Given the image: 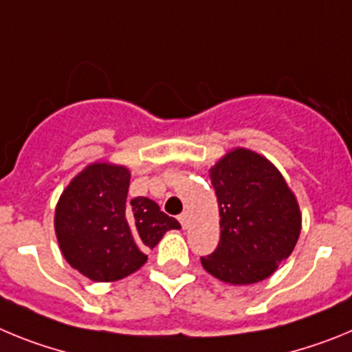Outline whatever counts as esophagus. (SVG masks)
Wrapping results in <instances>:
<instances>
[{"instance_id":"esophagus-1","label":"esophagus","mask_w":352,"mask_h":352,"mask_svg":"<svg viewBox=\"0 0 352 352\" xmlns=\"http://www.w3.org/2000/svg\"><path fill=\"white\" fill-rule=\"evenodd\" d=\"M178 220H179V223H182L183 229H185L186 223H188V214H186V213H182V214H179V217H178Z\"/></svg>"}]
</instances>
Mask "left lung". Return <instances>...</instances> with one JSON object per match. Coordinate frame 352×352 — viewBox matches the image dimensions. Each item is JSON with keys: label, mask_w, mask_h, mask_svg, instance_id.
I'll use <instances>...</instances> for the list:
<instances>
[{"label": "left lung", "mask_w": 352, "mask_h": 352, "mask_svg": "<svg viewBox=\"0 0 352 352\" xmlns=\"http://www.w3.org/2000/svg\"><path fill=\"white\" fill-rule=\"evenodd\" d=\"M220 208V241L201 257L204 270L227 284H256L291 256L301 231L294 194L261 155L234 149L210 170Z\"/></svg>", "instance_id": "8db88e82"}]
</instances>
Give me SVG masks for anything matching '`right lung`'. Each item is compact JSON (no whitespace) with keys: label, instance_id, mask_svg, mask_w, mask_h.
Masks as SVG:
<instances>
[{"label":"right lung","instance_id":"add662e5","mask_svg":"<svg viewBox=\"0 0 352 352\" xmlns=\"http://www.w3.org/2000/svg\"><path fill=\"white\" fill-rule=\"evenodd\" d=\"M129 169L93 164L72 179L56 206L58 243L72 268L95 282L120 280L178 220L148 197L126 199Z\"/></svg>","mask_w":352,"mask_h":352}]
</instances>
